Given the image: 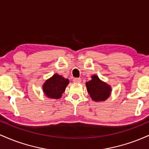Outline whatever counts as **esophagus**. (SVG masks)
<instances>
[{
  "label": "esophagus",
  "mask_w": 149,
  "mask_h": 149,
  "mask_svg": "<svg viewBox=\"0 0 149 149\" xmlns=\"http://www.w3.org/2000/svg\"><path fill=\"white\" fill-rule=\"evenodd\" d=\"M73 83H80V82H81V78H73Z\"/></svg>",
  "instance_id": "34e87169"
}]
</instances>
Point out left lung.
Returning a JSON list of instances; mask_svg holds the SVG:
<instances>
[{"mask_svg":"<svg viewBox=\"0 0 149 149\" xmlns=\"http://www.w3.org/2000/svg\"><path fill=\"white\" fill-rule=\"evenodd\" d=\"M92 79L86 82L87 90L90 97L95 102H104L111 94V87L105 82L102 81L97 75H93Z\"/></svg>","mask_w":149,"mask_h":149,"instance_id":"8db88e82","label":"left lung"}]
</instances>
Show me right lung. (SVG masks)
<instances>
[{"label":"right lung","mask_w":149,"mask_h":149,"mask_svg":"<svg viewBox=\"0 0 149 149\" xmlns=\"http://www.w3.org/2000/svg\"><path fill=\"white\" fill-rule=\"evenodd\" d=\"M69 83V80L68 78H65L61 75L55 73L46 80L42 85L44 95L47 98L58 100L62 96Z\"/></svg>","instance_id":"add662e5"}]
</instances>
